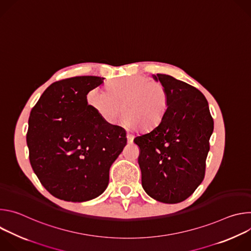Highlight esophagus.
Instances as JSON below:
<instances>
[{
    "instance_id": "1",
    "label": "esophagus",
    "mask_w": 251,
    "mask_h": 251,
    "mask_svg": "<svg viewBox=\"0 0 251 251\" xmlns=\"http://www.w3.org/2000/svg\"><path fill=\"white\" fill-rule=\"evenodd\" d=\"M133 139H134V136L132 134H130V133H127V140H128V142L129 143L133 142Z\"/></svg>"
}]
</instances>
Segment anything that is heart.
Masks as SVG:
<instances>
[{
  "instance_id": "1",
  "label": "heart",
  "mask_w": 251,
  "mask_h": 251,
  "mask_svg": "<svg viewBox=\"0 0 251 251\" xmlns=\"http://www.w3.org/2000/svg\"><path fill=\"white\" fill-rule=\"evenodd\" d=\"M107 91L91 90V108L107 123L115 124L123 109V124L129 129L155 128L169 107V95L161 83L145 76H130L108 85Z\"/></svg>"
}]
</instances>
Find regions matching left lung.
<instances>
[{
	"label": "left lung",
	"instance_id": "1",
	"mask_svg": "<svg viewBox=\"0 0 251 251\" xmlns=\"http://www.w3.org/2000/svg\"><path fill=\"white\" fill-rule=\"evenodd\" d=\"M169 95L162 121L134 139L142 187L154 200L177 203L188 199L204 176L213 120L204 95L167 75H153Z\"/></svg>",
	"mask_w": 251,
	"mask_h": 251
}]
</instances>
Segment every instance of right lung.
<instances>
[{"label": "right lung", "instance_id": "1", "mask_svg": "<svg viewBox=\"0 0 251 251\" xmlns=\"http://www.w3.org/2000/svg\"><path fill=\"white\" fill-rule=\"evenodd\" d=\"M103 77L76 76L50 85L32 108L26 144L31 168L53 197L80 202L100 196L127 144L126 131L105 122L87 102Z\"/></svg>", "mask_w": 251, "mask_h": 251}]
</instances>
